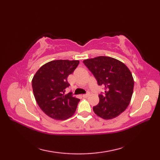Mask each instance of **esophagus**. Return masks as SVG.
<instances>
[{"label": "esophagus", "instance_id": "1", "mask_svg": "<svg viewBox=\"0 0 160 160\" xmlns=\"http://www.w3.org/2000/svg\"><path fill=\"white\" fill-rule=\"evenodd\" d=\"M88 96H89V93H86V94L82 95V97H84V98H87Z\"/></svg>", "mask_w": 160, "mask_h": 160}]
</instances>
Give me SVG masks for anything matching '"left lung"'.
Masks as SVG:
<instances>
[{
    "mask_svg": "<svg viewBox=\"0 0 160 160\" xmlns=\"http://www.w3.org/2000/svg\"><path fill=\"white\" fill-rule=\"evenodd\" d=\"M83 63L104 89L98 96L99 103L93 107L95 113L105 120L118 116L131 100L134 81L130 70L120 61L107 56L87 59Z\"/></svg>",
    "mask_w": 160,
    "mask_h": 160,
    "instance_id": "obj_1",
    "label": "left lung"
}]
</instances>
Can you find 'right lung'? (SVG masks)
Here are the masks:
<instances>
[{
	"label": "right lung",
	"mask_w": 160,
	"mask_h": 160,
	"mask_svg": "<svg viewBox=\"0 0 160 160\" xmlns=\"http://www.w3.org/2000/svg\"><path fill=\"white\" fill-rule=\"evenodd\" d=\"M78 64V60H53L40 67L33 76L32 88L35 99L50 118L66 120L76 111L80 99L73 97L71 92L65 94V89L70 86L67 78Z\"/></svg>",
	"instance_id": "right-lung-1"
}]
</instances>
